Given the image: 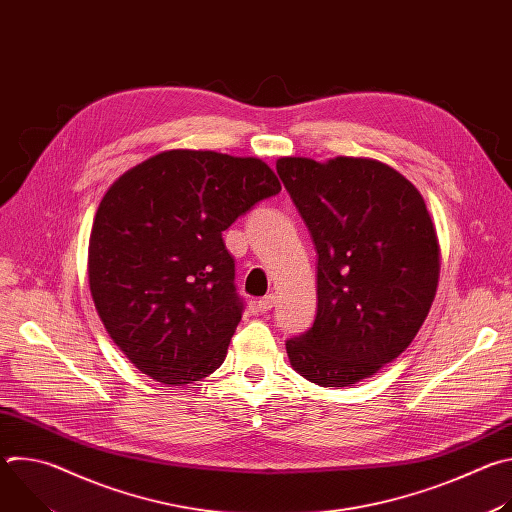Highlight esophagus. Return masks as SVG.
I'll return each mask as SVG.
<instances>
[{
	"mask_svg": "<svg viewBox=\"0 0 512 512\" xmlns=\"http://www.w3.org/2000/svg\"><path fill=\"white\" fill-rule=\"evenodd\" d=\"M273 306H275V296H273V294H269V296H265V298L257 300V310H259L261 314L269 312Z\"/></svg>",
	"mask_w": 512,
	"mask_h": 512,
	"instance_id": "obj_1",
	"label": "esophagus"
}]
</instances>
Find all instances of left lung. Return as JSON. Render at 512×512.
Listing matches in <instances>:
<instances>
[{"instance_id":"obj_1","label":"left lung","mask_w":512,"mask_h":512,"mask_svg":"<svg viewBox=\"0 0 512 512\" xmlns=\"http://www.w3.org/2000/svg\"><path fill=\"white\" fill-rule=\"evenodd\" d=\"M277 174L318 251V314L285 342L291 367L350 387L415 338L433 304L442 253L419 190L371 158H279Z\"/></svg>"}]
</instances>
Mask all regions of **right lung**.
<instances>
[{
    "instance_id": "1",
    "label": "right lung",
    "mask_w": 512,
    "mask_h": 512,
    "mask_svg": "<svg viewBox=\"0 0 512 512\" xmlns=\"http://www.w3.org/2000/svg\"><path fill=\"white\" fill-rule=\"evenodd\" d=\"M279 190L263 160L210 150L156 154L109 186L89 239V287L135 369L182 387L221 367L243 312L223 231Z\"/></svg>"
}]
</instances>
